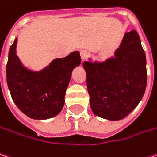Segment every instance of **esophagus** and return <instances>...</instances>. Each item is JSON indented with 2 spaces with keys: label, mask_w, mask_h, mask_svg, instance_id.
Masks as SVG:
<instances>
[{
  "label": "esophagus",
  "mask_w": 157,
  "mask_h": 157,
  "mask_svg": "<svg viewBox=\"0 0 157 157\" xmlns=\"http://www.w3.org/2000/svg\"><path fill=\"white\" fill-rule=\"evenodd\" d=\"M80 54H81V59H82V61H84V60L87 59V56H88L87 51H85V50H82V51H80Z\"/></svg>",
  "instance_id": "esophagus-1"
}]
</instances>
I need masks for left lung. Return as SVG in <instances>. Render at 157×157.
I'll return each mask as SVG.
<instances>
[{"label": "left lung", "mask_w": 157, "mask_h": 157, "mask_svg": "<svg viewBox=\"0 0 157 157\" xmlns=\"http://www.w3.org/2000/svg\"><path fill=\"white\" fill-rule=\"evenodd\" d=\"M146 54L135 30L125 33L114 57L83 62L90 104L94 115L117 121L142 99L147 86Z\"/></svg>", "instance_id": "1"}]
</instances>
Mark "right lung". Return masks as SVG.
Masks as SVG:
<instances>
[{
    "instance_id": "right-lung-1",
    "label": "right lung",
    "mask_w": 157,
    "mask_h": 157,
    "mask_svg": "<svg viewBox=\"0 0 157 157\" xmlns=\"http://www.w3.org/2000/svg\"><path fill=\"white\" fill-rule=\"evenodd\" d=\"M15 39L9 51L6 67L7 83L17 106L28 117L45 120L56 116L65 104V95L72 71L81 64L79 51L55 59L40 71L25 67L17 55Z\"/></svg>"
}]
</instances>
